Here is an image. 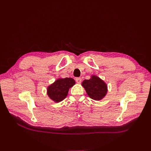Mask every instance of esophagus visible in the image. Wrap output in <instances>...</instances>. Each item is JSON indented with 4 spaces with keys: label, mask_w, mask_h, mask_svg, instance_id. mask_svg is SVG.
<instances>
[{
    "label": "esophagus",
    "mask_w": 151,
    "mask_h": 151,
    "mask_svg": "<svg viewBox=\"0 0 151 151\" xmlns=\"http://www.w3.org/2000/svg\"><path fill=\"white\" fill-rule=\"evenodd\" d=\"M76 81L77 82V83L80 84L81 83L82 79H81V78H80V77H77V78L76 79Z\"/></svg>",
    "instance_id": "esophagus-1"
}]
</instances>
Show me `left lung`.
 I'll list each match as a JSON object with an SVG mask.
<instances>
[{
  "mask_svg": "<svg viewBox=\"0 0 151 151\" xmlns=\"http://www.w3.org/2000/svg\"><path fill=\"white\" fill-rule=\"evenodd\" d=\"M82 86L89 97L96 101L103 99L108 93V86L105 82L96 75H91L88 80L83 81Z\"/></svg>",
  "mask_w": 151,
  "mask_h": 151,
  "instance_id": "obj_1",
  "label": "left lung"
}]
</instances>
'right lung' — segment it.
Segmentation results:
<instances>
[{
    "mask_svg": "<svg viewBox=\"0 0 151 151\" xmlns=\"http://www.w3.org/2000/svg\"><path fill=\"white\" fill-rule=\"evenodd\" d=\"M75 84L76 81L71 77L58 78L47 87V94L55 103H59L67 97L69 89Z\"/></svg>",
    "mask_w": 151,
    "mask_h": 151,
    "instance_id": "1",
    "label": "right lung"
}]
</instances>
